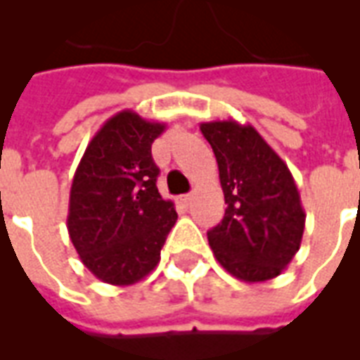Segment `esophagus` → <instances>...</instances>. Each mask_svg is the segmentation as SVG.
Segmentation results:
<instances>
[{
    "label": "esophagus",
    "mask_w": 360,
    "mask_h": 360,
    "mask_svg": "<svg viewBox=\"0 0 360 360\" xmlns=\"http://www.w3.org/2000/svg\"><path fill=\"white\" fill-rule=\"evenodd\" d=\"M179 202L183 203V205H188V203L192 202V194H185V196H181Z\"/></svg>",
    "instance_id": "1"
}]
</instances>
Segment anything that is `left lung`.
Here are the masks:
<instances>
[{"instance_id": "obj_1", "label": "left lung", "mask_w": 360, "mask_h": 360, "mask_svg": "<svg viewBox=\"0 0 360 360\" xmlns=\"http://www.w3.org/2000/svg\"><path fill=\"white\" fill-rule=\"evenodd\" d=\"M200 130L228 203L222 222L207 231L217 262L245 282L278 276L299 250L307 220L288 164L252 124L211 121Z\"/></svg>"}]
</instances>
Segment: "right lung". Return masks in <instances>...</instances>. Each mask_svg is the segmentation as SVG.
<instances>
[{"label": "right lung", "mask_w": 360, "mask_h": 360, "mask_svg": "<svg viewBox=\"0 0 360 360\" xmlns=\"http://www.w3.org/2000/svg\"><path fill=\"white\" fill-rule=\"evenodd\" d=\"M164 129L123 110L93 136L76 168L67 230L82 263L106 284L130 285L151 273L177 220L151 157Z\"/></svg>", "instance_id": "add662e5"}]
</instances>
